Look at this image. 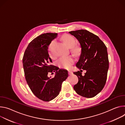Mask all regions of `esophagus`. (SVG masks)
<instances>
[{
	"mask_svg": "<svg viewBox=\"0 0 125 125\" xmlns=\"http://www.w3.org/2000/svg\"><path fill=\"white\" fill-rule=\"evenodd\" d=\"M68 74H69V75H72L73 74V73L72 71L70 70V71H68Z\"/></svg>",
	"mask_w": 125,
	"mask_h": 125,
	"instance_id": "1",
	"label": "esophagus"
}]
</instances>
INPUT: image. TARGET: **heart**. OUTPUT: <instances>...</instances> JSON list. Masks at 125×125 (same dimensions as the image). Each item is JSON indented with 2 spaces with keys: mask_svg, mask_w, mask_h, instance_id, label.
<instances>
[{
  "mask_svg": "<svg viewBox=\"0 0 125 125\" xmlns=\"http://www.w3.org/2000/svg\"><path fill=\"white\" fill-rule=\"evenodd\" d=\"M62 40L64 44L68 48H72L73 47V51H77L78 49L76 48L73 47L75 44V39L70 36V35H66L63 37ZM55 43L54 41H52L51 44H50V46L49 47V54L51 57H53V52L52 51V48L54 44ZM74 62V60L72 57H61L59 59V60L58 61V64L60 67L65 68V69H68L70 68L72 64Z\"/></svg>",
  "mask_w": 125,
  "mask_h": 125,
  "instance_id": "b5f03b06",
  "label": "heart"
}]
</instances>
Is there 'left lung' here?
<instances>
[{"mask_svg":"<svg viewBox=\"0 0 125 125\" xmlns=\"http://www.w3.org/2000/svg\"><path fill=\"white\" fill-rule=\"evenodd\" d=\"M79 42L81 53L76 66L86 70L84 76L81 71L74 72L78 82L73 86L76 92L83 97L92 98L104 88L109 68L107 47L99 38L86 30L69 32Z\"/></svg>","mask_w":125,"mask_h":125,"instance_id":"left-lung-1","label":"left lung"}]
</instances>
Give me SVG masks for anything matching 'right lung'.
I'll return each mask as SVG.
<instances>
[{
	"label": "right lung",
	"instance_id": "obj_1",
	"mask_svg": "<svg viewBox=\"0 0 125 125\" xmlns=\"http://www.w3.org/2000/svg\"><path fill=\"white\" fill-rule=\"evenodd\" d=\"M57 33L41 34L33 40L24 54L23 65L25 79L33 94L39 99L48 102L59 94L62 84L68 77L64 69L49 65L52 62L49 57L48 48ZM55 73V77L49 78V72Z\"/></svg>",
	"mask_w": 125,
	"mask_h": 125
}]
</instances>
